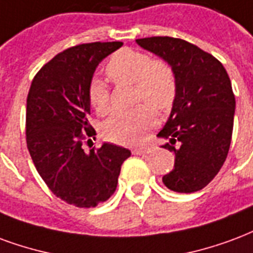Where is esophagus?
I'll return each instance as SVG.
<instances>
[{
    "label": "esophagus",
    "mask_w": 253,
    "mask_h": 253,
    "mask_svg": "<svg viewBox=\"0 0 253 253\" xmlns=\"http://www.w3.org/2000/svg\"><path fill=\"white\" fill-rule=\"evenodd\" d=\"M151 147H139V149H134L132 150V154L135 155H141V154H146V153H150Z\"/></svg>",
    "instance_id": "1"
}]
</instances>
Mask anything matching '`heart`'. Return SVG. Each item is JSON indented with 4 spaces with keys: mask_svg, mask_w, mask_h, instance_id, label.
<instances>
[{
    "mask_svg": "<svg viewBox=\"0 0 253 253\" xmlns=\"http://www.w3.org/2000/svg\"><path fill=\"white\" fill-rule=\"evenodd\" d=\"M106 75L114 84H132V102L139 103L130 111L114 114L103 125V135L118 145H136L157 125L158 111L173 106L178 82L173 65L162 57H151L142 50L123 48L108 59ZM88 100L99 115L111 111V96L107 85L95 79L88 87ZM151 104L153 106H150Z\"/></svg>",
    "mask_w": 253,
    "mask_h": 253,
    "instance_id": "1",
    "label": "heart"
}]
</instances>
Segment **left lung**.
<instances>
[{
    "label": "left lung",
    "mask_w": 253,
    "mask_h": 253,
    "mask_svg": "<svg viewBox=\"0 0 253 253\" xmlns=\"http://www.w3.org/2000/svg\"><path fill=\"white\" fill-rule=\"evenodd\" d=\"M136 42L173 65L178 89L171 114L158 132L162 147L175 155L174 168L162 182L178 193L205 188L220 171L229 151L235 117V93L218 60L192 42L169 36Z\"/></svg>",
    "instance_id": "1"
}]
</instances>
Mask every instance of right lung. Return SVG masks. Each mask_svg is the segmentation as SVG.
Listing matches in <instances>:
<instances>
[{"instance_id": "1", "label": "right lung", "mask_w": 253, "mask_h": 253, "mask_svg": "<svg viewBox=\"0 0 253 253\" xmlns=\"http://www.w3.org/2000/svg\"><path fill=\"white\" fill-rule=\"evenodd\" d=\"M122 45L121 41H98L71 46L42 65L32 80L25 122L28 150L50 192L74 207L93 208L111 197L122 164L131 155L112 143L89 153L83 149L95 135L88 122L92 75L99 61Z\"/></svg>"}]
</instances>
